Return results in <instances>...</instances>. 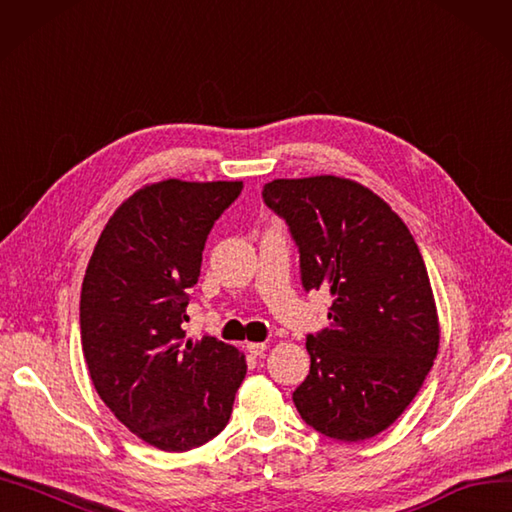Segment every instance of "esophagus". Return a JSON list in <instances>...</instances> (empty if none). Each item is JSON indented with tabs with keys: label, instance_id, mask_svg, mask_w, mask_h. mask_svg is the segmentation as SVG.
I'll return each mask as SVG.
<instances>
[{
	"label": "esophagus",
	"instance_id": "esophagus-1",
	"mask_svg": "<svg viewBox=\"0 0 512 512\" xmlns=\"http://www.w3.org/2000/svg\"><path fill=\"white\" fill-rule=\"evenodd\" d=\"M267 351V342H247V353L258 357Z\"/></svg>",
	"mask_w": 512,
	"mask_h": 512
}]
</instances>
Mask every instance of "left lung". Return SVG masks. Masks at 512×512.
<instances>
[{
  "instance_id": "obj_1",
  "label": "left lung",
  "mask_w": 512,
  "mask_h": 512,
  "mask_svg": "<svg viewBox=\"0 0 512 512\" xmlns=\"http://www.w3.org/2000/svg\"><path fill=\"white\" fill-rule=\"evenodd\" d=\"M262 200L293 234L303 288L331 295L329 327L306 342L299 416L338 441L375 437L416 398L439 349L418 245L388 202L349 178H278Z\"/></svg>"
}]
</instances>
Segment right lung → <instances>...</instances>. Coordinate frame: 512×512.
Segmentation results:
<instances>
[{
	"label": "right lung",
	"instance_id": "add662e5",
	"mask_svg": "<svg viewBox=\"0 0 512 512\" xmlns=\"http://www.w3.org/2000/svg\"><path fill=\"white\" fill-rule=\"evenodd\" d=\"M241 181L146 185L109 217L81 286V347L114 416L165 452L224 431L245 355L213 336L185 340L189 288L213 224Z\"/></svg>",
	"mask_w": 512,
	"mask_h": 512
}]
</instances>
